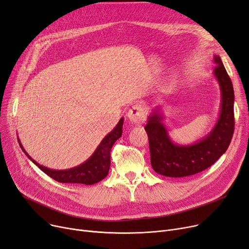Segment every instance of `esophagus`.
<instances>
[{"mask_svg": "<svg viewBox=\"0 0 249 249\" xmlns=\"http://www.w3.org/2000/svg\"><path fill=\"white\" fill-rule=\"evenodd\" d=\"M127 117H128V121L132 124H140L142 123H144L145 121L146 111L141 105L137 104V105H134L133 107L128 110Z\"/></svg>", "mask_w": 249, "mask_h": 249, "instance_id": "esophagus-1", "label": "esophagus"}]
</instances>
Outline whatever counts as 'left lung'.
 Instances as JSON below:
<instances>
[{
	"label": "left lung",
	"mask_w": 249,
	"mask_h": 249,
	"mask_svg": "<svg viewBox=\"0 0 249 249\" xmlns=\"http://www.w3.org/2000/svg\"><path fill=\"white\" fill-rule=\"evenodd\" d=\"M215 78L221 90V109L212 131L191 145L173 143L162 124L160 106L153 109L145 126L149 139L151 165L158 174L184 177L212 166L227 151L234 133V90L219 55L214 56Z\"/></svg>",
	"instance_id": "8db88e82"
}]
</instances>
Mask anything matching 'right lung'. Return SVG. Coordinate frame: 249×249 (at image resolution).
Here are the masks:
<instances>
[{"label":"right lung","instance_id":"right-lung-1","mask_svg":"<svg viewBox=\"0 0 249 249\" xmlns=\"http://www.w3.org/2000/svg\"><path fill=\"white\" fill-rule=\"evenodd\" d=\"M123 124H124V117H122L118 124L112 131L106 135L99 146L94 151V153L87 159L84 163L78 165L77 167L70 168L66 170H55L42 166L39 163L33 160L28 153L23 148L18 139L19 145L25 155L41 169L45 174L52 177L53 179L63 182V183H82V184H94L97 183L103 178H105L108 174L110 168V150L115 143V141L120 139L123 134Z\"/></svg>","mask_w":249,"mask_h":249}]
</instances>
